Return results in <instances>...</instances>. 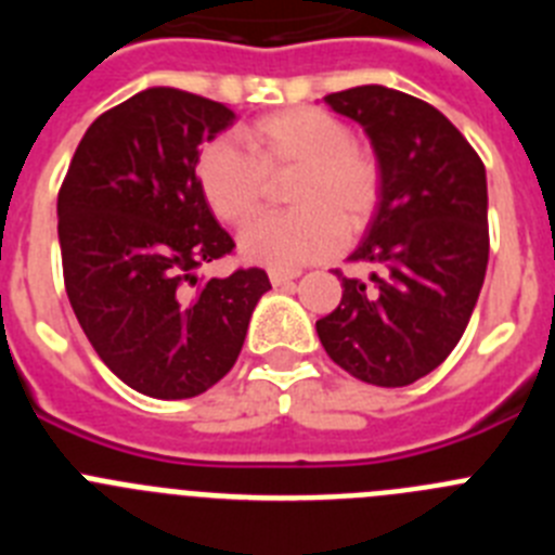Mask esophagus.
<instances>
[{
    "mask_svg": "<svg viewBox=\"0 0 555 555\" xmlns=\"http://www.w3.org/2000/svg\"><path fill=\"white\" fill-rule=\"evenodd\" d=\"M297 278H300V272H297V269H292V272L272 269V272H269V281H272V286H288V283L297 281Z\"/></svg>",
    "mask_w": 555,
    "mask_h": 555,
    "instance_id": "34e87169",
    "label": "esophagus"
}]
</instances>
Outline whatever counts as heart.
I'll return each mask as SVG.
<instances>
[{"instance_id":"heart-1","label":"heart","mask_w":555,"mask_h":555,"mask_svg":"<svg viewBox=\"0 0 555 555\" xmlns=\"http://www.w3.org/2000/svg\"><path fill=\"white\" fill-rule=\"evenodd\" d=\"M242 141L219 139L203 150L197 180L205 203L228 224H244L263 208L269 178L297 169L288 185L294 210L272 214L242 233L253 263L297 269L336 253L347 235L364 233L384 203V164L358 144L352 127L322 107H286L255 119Z\"/></svg>"}]
</instances>
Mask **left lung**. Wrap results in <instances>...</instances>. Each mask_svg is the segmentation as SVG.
I'll return each mask as SVG.
<instances>
[{
	"label": "left lung",
	"mask_w": 555,
	"mask_h": 555,
	"mask_svg": "<svg viewBox=\"0 0 555 555\" xmlns=\"http://www.w3.org/2000/svg\"><path fill=\"white\" fill-rule=\"evenodd\" d=\"M364 127L384 164V203L341 278V302L317 322L327 356L372 386H409L453 352L489 263L487 169L444 113L384 86L325 96Z\"/></svg>",
	"instance_id": "1"
}]
</instances>
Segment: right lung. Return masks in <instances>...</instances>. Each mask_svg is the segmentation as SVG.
<instances>
[{"label": "right lung", "mask_w": 555, "mask_h": 555, "mask_svg": "<svg viewBox=\"0 0 555 555\" xmlns=\"http://www.w3.org/2000/svg\"><path fill=\"white\" fill-rule=\"evenodd\" d=\"M228 105L146 88L88 127L57 191L68 302L96 356L130 389L185 400L219 384L269 292L263 269L197 278L233 253L197 180L199 144Z\"/></svg>", "instance_id": "obj_1"}]
</instances>
